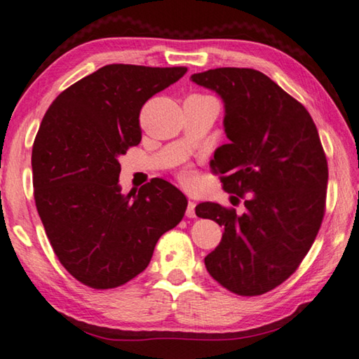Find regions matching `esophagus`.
Masks as SVG:
<instances>
[{
  "label": "esophagus",
  "instance_id": "esophagus-1",
  "mask_svg": "<svg viewBox=\"0 0 359 359\" xmlns=\"http://www.w3.org/2000/svg\"><path fill=\"white\" fill-rule=\"evenodd\" d=\"M194 208H196V203L188 201V208H187V212H185L188 218H194V217H196V212H194Z\"/></svg>",
  "mask_w": 359,
  "mask_h": 359
}]
</instances>
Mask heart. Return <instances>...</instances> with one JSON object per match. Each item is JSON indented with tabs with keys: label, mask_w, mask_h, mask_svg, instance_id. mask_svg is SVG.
Segmentation results:
<instances>
[{
	"label": "heart",
	"mask_w": 359,
	"mask_h": 359,
	"mask_svg": "<svg viewBox=\"0 0 359 359\" xmlns=\"http://www.w3.org/2000/svg\"><path fill=\"white\" fill-rule=\"evenodd\" d=\"M188 177H190V174H184V175H182V179H184V180H188Z\"/></svg>",
	"instance_id": "b5f03b06"
}]
</instances>
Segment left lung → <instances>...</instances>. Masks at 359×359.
<instances>
[{"mask_svg":"<svg viewBox=\"0 0 359 359\" xmlns=\"http://www.w3.org/2000/svg\"><path fill=\"white\" fill-rule=\"evenodd\" d=\"M191 81L224 102L229 142L215 150L210 168L245 205L244 214L196 205L198 217L224 229L205 267L236 294L267 293L297 269L323 222L327 163L317 126L299 101L257 69L217 68Z\"/></svg>","mask_w":359,"mask_h":359,"instance_id":"8db88e82","label":"left lung"}]
</instances>
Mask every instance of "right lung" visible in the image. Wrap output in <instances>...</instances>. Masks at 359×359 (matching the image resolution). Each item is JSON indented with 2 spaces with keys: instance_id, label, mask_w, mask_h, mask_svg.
I'll return each instance as SVG.
<instances>
[{
  "instance_id": "1",
  "label": "right lung",
  "mask_w": 359,
  "mask_h": 359,
  "mask_svg": "<svg viewBox=\"0 0 359 359\" xmlns=\"http://www.w3.org/2000/svg\"><path fill=\"white\" fill-rule=\"evenodd\" d=\"M185 72L102 66L60 93L41 121L32 154L36 209L60 263L90 288L141 274L158 239L185 215V194L166 180L128 194L118 185V156L141 142L145 101Z\"/></svg>"
}]
</instances>
